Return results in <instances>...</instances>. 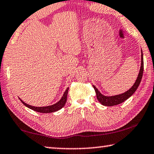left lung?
<instances>
[{"instance_id": "1", "label": "left lung", "mask_w": 154, "mask_h": 154, "mask_svg": "<svg viewBox=\"0 0 154 154\" xmlns=\"http://www.w3.org/2000/svg\"><path fill=\"white\" fill-rule=\"evenodd\" d=\"M143 51L141 50V67H140L139 73L137 76V79L136 80L134 84L133 85L130 89L126 91L124 93L119 94L117 95L114 96H105L99 92V90L95 86L93 85L94 89L95 91L97 98V100L100 102L101 104L105 106H116L120 103H122V102L126 101V99H128L130 97L133 95L135 92L136 90L138 88L140 82L141 81V79L143 76Z\"/></svg>"}]
</instances>
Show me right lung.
Instances as JSON below:
<instances>
[{
  "mask_svg": "<svg viewBox=\"0 0 154 154\" xmlns=\"http://www.w3.org/2000/svg\"><path fill=\"white\" fill-rule=\"evenodd\" d=\"M68 90H69V88L67 87L60 100H59L58 102H57L56 103L52 105V106H45V107H34V106H30V105L26 103L25 102H23L20 98V101L22 102V103L24 105V106L28 107L29 109L34 110V111H36L37 112H40V113H52V112L58 111V110L61 109L62 107H64L65 104H66L67 101V93H68Z\"/></svg>",
  "mask_w": 154,
  "mask_h": 154,
  "instance_id": "obj_1",
  "label": "right lung"
}]
</instances>
